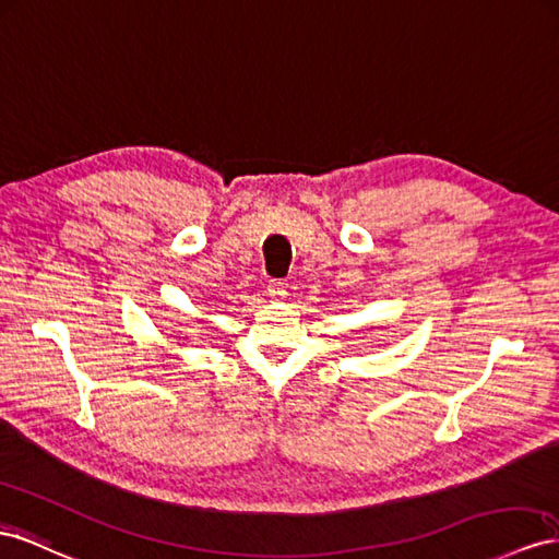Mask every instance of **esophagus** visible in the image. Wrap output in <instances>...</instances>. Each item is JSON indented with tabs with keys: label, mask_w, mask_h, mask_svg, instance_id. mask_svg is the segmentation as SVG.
I'll return each mask as SVG.
<instances>
[{
	"label": "esophagus",
	"mask_w": 559,
	"mask_h": 559,
	"mask_svg": "<svg viewBox=\"0 0 559 559\" xmlns=\"http://www.w3.org/2000/svg\"><path fill=\"white\" fill-rule=\"evenodd\" d=\"M266 295H269L271 299H283L285 295H288V285H285L283 281H269Z\"/></svg>",
	"instance_id": "esophagus-1"
}]
</instances>
